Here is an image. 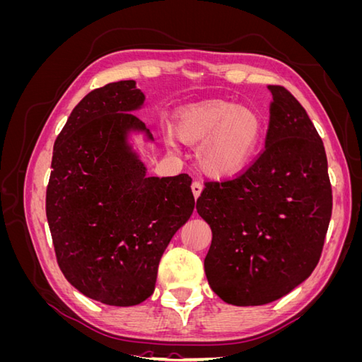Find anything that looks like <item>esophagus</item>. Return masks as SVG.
I'll return each instance as SVG.
<instances>
[{
    "label": "esophagus",
    "mask_w": 362,
    "mask_h": 362,
    "mask_svg": "<svg viewBox=\"0 0 362 362\" xmlns=\"http://www.w3.org/2000/svg\"><path fill=\"white\" fill-rule=\"evenodd\" d=\"M192 192H193L194 199H198L201 196V192H202V184L199 181H193L192 182Z\"/></svg>",
    "instance_id": "34e87169"
}]
</instances>
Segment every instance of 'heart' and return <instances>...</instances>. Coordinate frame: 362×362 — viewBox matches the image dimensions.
I'll return each mask as SVG.
<instances>
[{
  "label": "heart",
  "instance_id": "obj_1",
  "mask_svg": "<svg viewBox=\"0 0 362 362\" xmlns=\"http://www.w3.org/2000/svg\"><path fill=\"white\" fill-rule=\"evenodd\" d=\"M177 134L185 144H201L198 163L206 175L228 178L243 172L258 154L264 120L252 107L210 100L182 108Z\"/></svg>",
  "mask_w": 362,
  "mask_h": 362
}]
</instances>
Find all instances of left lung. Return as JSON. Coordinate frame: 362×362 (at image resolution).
<instances>
[{"label":"left lung","mask_w":362,"mask_h":362,"mask_svg":"<svg viewBox=\"0 0 362 362\" xmlns=\"http://www.w3.org/2000/svg\"><path fill=\"white\" fill-rule=\"evenodd\" d=\"M269 89L266 146L237 177L205 181L196 201L213 233L208 284L238 306L270 303L308 278L332 214L322 137L286 87Z\"/></svg>","instance_id":"8db88e82"}]
</instances>
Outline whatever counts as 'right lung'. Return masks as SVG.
I'll use <instances>...</instances> for the list:
<instances>
[{"instance_id": "1", "label": "right lung", "mask_w": 362, "mask_h": 362, "mask_svg": "<svg viewBox=\"0 0 362 362\" xmlns=\"http://www.w3.org/2000/svg\"><path fill=\"white\" fill-rule=\"evenodd\" d=\"M134 80L105 84L76 105L54 144L47 218L59 267L84 296L131 306L154 293L164 249L193 213L192 178L146 177L127 145L149 129L133 110Z\"/></svg>"}]
</instances>
